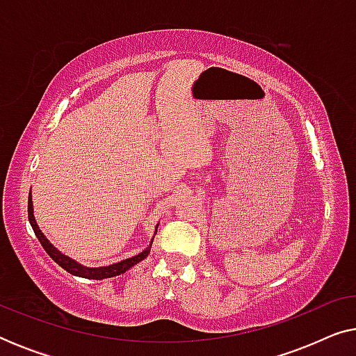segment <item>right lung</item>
Masks as SVG:
<instances>
[{
	"instance_id": "add662e5",
	"label": "right lung",
	"mask_w": 356,
	"mask_h": 356,
	"mask_svg": "<svg viewBox=\"0 0 356 356\" xmlns=\"http://www.w3.org/2000/svg\"><path fill=\"white\" fill-rule=\"evenodd\" d=\"M29 222H31V225L33 228V233H35V236L38 238V241H40L43 250L48 252V256H50L58 266H61L63 269H65L66 272H70V274H72V275L84 277V279H90V280H104V279H110V277H116L120 274H124L126 270L131 269V267L136 266L138 262H140L149 256L150 248H152V241H154V238H152L150 245L145 248L143 252H139V254H136L133 257H128V259H123L120 262H115V264L104 266V267H87V266L79 264V262H76L74 259H71L70 256L63 254L61 251H58L56 248L53 246L50 241H48V238L43 235L42 230L37 225L35 217H33L32 189H31V193H29ZM157 228H159V225L155 227V233H157Z\"/></svg>"
}]
</instances>
